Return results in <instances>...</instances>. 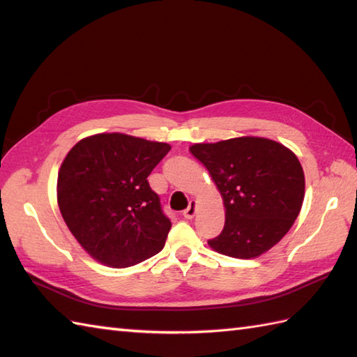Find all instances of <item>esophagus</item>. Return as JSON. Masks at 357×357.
Segmentation results:
<instances>
[{
  "mask_svg": "<svg viewBox=\"0 0 357 357\" xmlns=\"http://www.w3.org/2000/svg\"><path fill=\"white\" fill-rule=\"evenodd\" d=\"M194 215H195V202L191 200L189 206L183 211V217H185V219H192Z\"/></svg>",
  "mask_w": 357,
  "mask_h": 357,
  "instance_id": "1",
  "label": "esophagus"
}]
</instances>
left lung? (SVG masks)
<instances>
[{"label":"left lung","instance_id":"obj_1","mask_svg":"<svg viewBox=\"0 0 357 357\" xmlns=\"http://www.w3.org/2000/svg\"><path fill=\"white\" fill-rule=\"evenodd\" d=\"M191 154L206 166L225 205V227L208 245L236 259L271 250L293 227L305 197L296 154L264 137L195 143Z\"/></svg>","mask_w":357,"mask_h":357}]
</instances>
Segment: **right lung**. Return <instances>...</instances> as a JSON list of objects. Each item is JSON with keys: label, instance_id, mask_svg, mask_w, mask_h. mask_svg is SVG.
Wrapping results in <instances>:
<instances>
[{"label": "right lung", "instance_id": "obj_1", "mask_svg": "<svg viewBox=\"0 0 357 357\" xmlns=\"http://www.w3.org/2000/svg\"><path fill=\"white\" fill-rule=\"evenodd\" d=\"M168 143L96 134L64 157L56 200L72 236L100 264L128 268L163 250L171 220L148 183Z\"/></svg>", "mask_w": 357, "mask_h": 357}]
</instances>
